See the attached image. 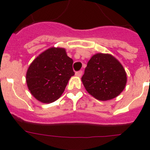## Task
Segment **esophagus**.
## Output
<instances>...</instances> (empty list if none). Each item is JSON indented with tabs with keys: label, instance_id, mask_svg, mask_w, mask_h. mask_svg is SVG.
Returning a JSON list of instances; mask_svg holds the SVG:
<instances>
[{
	"label": "esophagus",
	"instance_id": "esophagus-1",
	"mask_svg": "<svg viewBox=\"0 0 150 150\" xmlns=\"http://www.w3.org/2000/svg\"><path fill=\"white\" fill-rule=\"evenodd\" d=\"M82 74H83V71H77V72H76V74H75V76H78V77H80V76H82Z\"/></svg>",
	"mask_w": 150,
	"mask_h": 150
}]
</instances>
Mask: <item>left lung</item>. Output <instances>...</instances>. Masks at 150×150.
Masks as SVG:
<instances>
[{
  "label": "left lung",
  "instance_id": "8db88e82",
  "mask_svg": "<svg viewBox=\"0 0 150 150\" xmlns=\"http://www.w3.org/2000/svg\"><path fill=\"white\" fill-rule=\"evenodd\" d=\"M82 82L88 93L99 100H109L125 88L127 74L113 55L97 53L88 61Z\"/></svg>",
  "mask_w": 150,
  "mask_h": 150
}]
</instances>
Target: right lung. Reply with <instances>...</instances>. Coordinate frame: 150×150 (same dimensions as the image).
Returning <instances> with one entry per match:
<instances>
[{"instance_id":"1","label":"right lung","mask_w":150,"mask_h":150,"mask_svg":"<svg viewBox=\"0 0 150 150\" xmlns=\"http://www.w3.org/2000/svg\"><path fill=\"white\" fill-rule=\"evenodd\" d=\"M73 63L65 49L52 46L43 51L31 62L26 73L30 94L43 104L59 98L74 75Z\"/></svg>"}]
</instances>
